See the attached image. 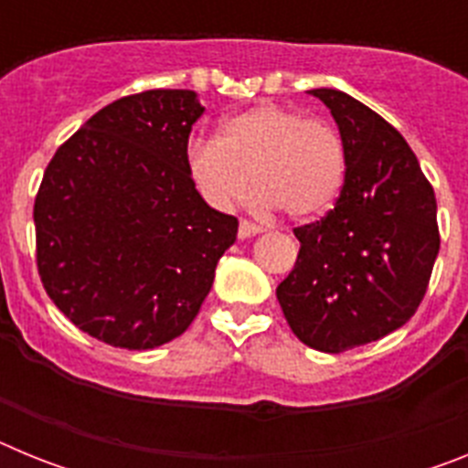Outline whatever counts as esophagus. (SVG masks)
Here are the masks:
<instances>
[{"mask_svg": "<svg viewBox=\"0 0 468 468\" xmlns=\"http://www.w3.org/2000/svg\"><path fill=\"white\" fill-rule=\"evenodd\" d=\"M262 227L253 225V222L248 220H241V225H239V239H250V237H258V234H262Z\"/></svg>", "mask_w": 468, "mask_h": 468, "instance_id": "34e87169", "label": "esophagus"}]
</instances>
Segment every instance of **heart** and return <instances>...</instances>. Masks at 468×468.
<instances>
[{"mask_svg": "<svg viewBox=\"0 0 468 468\" xmlns=\"http://www.w3.org/2000/svg\"><path fill=\"white\" fill-rule=\"evenodd\" d=\"M187 171L198 194L218 210H234L250 187L262 213L295 218L324 213L340 194L346 171L342 135L324 119L260 102L222 122L218 140L192 138Z\"/></svg>", "mask_w": 468, "mask_h": 468, "instance_id": "b5f03b06", "label": "heart"}]
</instances>
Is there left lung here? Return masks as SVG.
<instances>
[{"instance_id":"obj_1","label":"left lung","mask_w":468,"mask_h":468,"mask_svg":"<svg viewBox=\"0 0 468 468\" xmlns=\"http://www.w3.org/2000/svg\"><path fill=\"white\" fill-rule=\"evenodd\" d=\"M340 128L345 185L321 222L297 227L300 255L276 288L297 340L340 354L410 321L441 237L436 197L410 144L345 90H309Z\"/></svg>"}]
</instances>
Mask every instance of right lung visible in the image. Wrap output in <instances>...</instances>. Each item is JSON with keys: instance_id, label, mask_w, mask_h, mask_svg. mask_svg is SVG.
Returning a JSON list of instances; mask_svg holds the SVG:
<instances>
[{"instance_id": "add662e5", "label": "right lung", "mask_w": 468, "mask_h": 468, "mask_svg": "<svg viewBox=\"0 0 468 468\" xmlns=\"http://www.w3.org/2000/svg\"><path fill=\"white\" fill-rule=\"evenodd\" d=\"M201 114L194 90L128 95L95 112L44 171L41 283L95 340L154 349L180 337L237 241V218L210 208L187 171Z\"/></svg>"}]
</instances>
